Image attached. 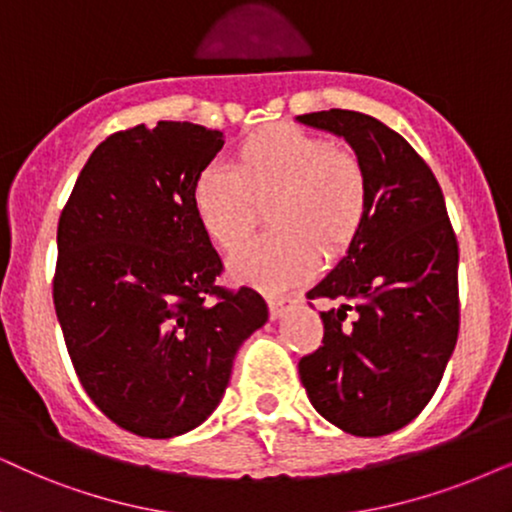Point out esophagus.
<instances>
[{
    "label": "esophagus",
    "mask_w": 512,
    "mask_h": 512,
    "mask_svg": "<svg viewBox=\"0 0 512 512\" xmlns=\"http://www.w3.org/2000/svg\"><path fill=\"white\" fill-rule=\"evenodd\" d=\"M295 304H297L295 297H271V300H269L271 319H274V321L283 319V316H286L288 312H293Z\"/></svg>",
    "instance_id": "34e87169"
}]
</instances>
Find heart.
<instances>
[{"instance_id":"heart-1","label":"heart","mask_w":512,"mask_h":512,"mask_svg":"<svg viewBox=\"0 0 512 512\" xmlns=\"http://www.w3.org/2000/svg\"><path fill=\"white\" fill-rule=\"evenodd\" d=\"M193 210L219 248L248 234L257 203H269L271 234L250 238L229 257L234 281L278 293L312 278L364 226L368 179L354 153L290 125L245 137L234 165H210L193 184Z\"/></svg>"}]
</instances>
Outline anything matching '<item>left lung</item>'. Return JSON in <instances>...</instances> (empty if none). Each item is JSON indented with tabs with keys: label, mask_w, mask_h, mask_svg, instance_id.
<instances>
[{
	"label": "left lung",
	"mask_w": 512,
	"mask_h": 512,
	"mask_svg": "<svg viewBox=\"0 0 512 512\" xmlns=\"http://www.w3.org/2000/svg\"><path fill=\"white\" fill-rule=\"evenodd\" d=\"M295 120L345 139L368 179L364 226L307 293L342 304L321 312L323 347L300 361V380L335 428L390 435L425 409L458 338V243L442 189L409 141L371 115L331 108Z\"/></svg>",
	"instance_id": "obj_1"
}]
</instances>
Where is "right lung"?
<instances>
[{
    "instance_id": "add662e5",
    "label": "right lung",
    "mask_w": 512,
    "mask_h": 512,
    "mask_svg": "<svg viewBox=\"0 0 512 512\" xmlns=\"http://www.w3.org/2000/svg\"><path fill=\"white\" fill-rule=\"evenodd\" d=\"M222 132L160 120L101 141L58 219L54 307L84 392L139 437L198 428L238 349L269 321L260 293L217 286L222 260L193 184Z\"/></svg>"
}]
</instances>
